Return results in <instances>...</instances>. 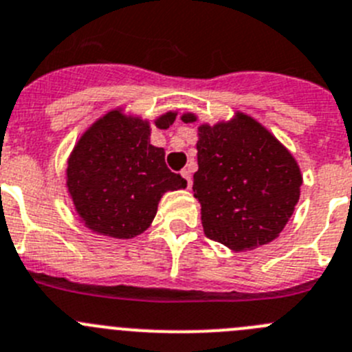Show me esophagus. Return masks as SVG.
Returning a JSON list of instances; mask_svg holds the SVG:
<instances>
[{"mask_svg": "<svg viewBox=\"0 0 352 352\" xmlns=\"http://www.w3.org/2000/svg\"><path fill=\"white\" fill-rule=\"evenodd\" d=\"M180 175H182L184 179H186V182H187V189H191V186H192V177H191V170H189V168H184L182 172H180Z\"/></svg>", "mask_w": 352, "mask_h": 352, "instance_id": "obj_1", "label": "esophagus"}]
</instances>
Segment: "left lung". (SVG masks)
I'll return each mask as SVG.
<instances>
[{"mask_svg":"<svg viewBox=\"0 0 352 352\" xmlns=\"http://www.w3.org/2000/svg\"><path fill=\"white\" fill-rule=\"evenodd\" d=\"M184 123H195L187 113ZM198 172L192 191L203 231L234 252L254 250L280 236L300 196L302 175L290 151L254 118L198 128Z\"/></svg>","mask_w":352,"mask_h":352,"instance_id":"obj_1","label":"left lung"}]
</instances>
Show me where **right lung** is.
<instances>
[{"label":"right lung","mask_w":352,"mask_h":352,"mask_svg":"<svg viewBox=\"0 0 352 352\" xmlns=\"http://www.w3.org/2000/svg\"><path fill=\"white\" fill-rule=\"evenodd\" d=\"M177 113L154 123L165 130ZM151 126L114 109L95 121L72 149L67 161V191L88 229L128 239L146 231L166 191L187 187L186 179L168 170L165 149L149 142Z\"/></svg>","instance_id":"add662e5"}]
</instances>
